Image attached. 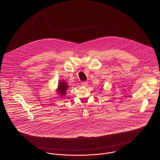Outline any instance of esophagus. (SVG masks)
<instances>
[{"mask_svg": "<svg viewBox=\"0 0 160 160\" xmlns=\"http://www.w3.org/2000/svg\"><path fill=\"white\" fill-rule=\"evenodd\" d=\"M82 86H88V81H84V82H82Z\"/></svg>", "mask_w": 160, "mask_h": 160, "instance_id": "obj_1", "label": "esophagus"}]
</instances>
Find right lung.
Segmentation results:
<instances>
[{"mask_svg": "<svg viewBox=\"0 0 160 160\" xmlns=\"http://www.w3.org/2000/svg\"><path fill=\"white\" fill-rule=\"evenodd\" d=\"M68 84L67 83H66L64 81H62L59 83V86H58V92L59 93V95L61 96H65L67 93L66 91L68 89Z\"/></svg>", "mask_w": 160, "mask_h": 160, "instance_id": "right-lung-1", "label": "right lung"}]
</instances>
